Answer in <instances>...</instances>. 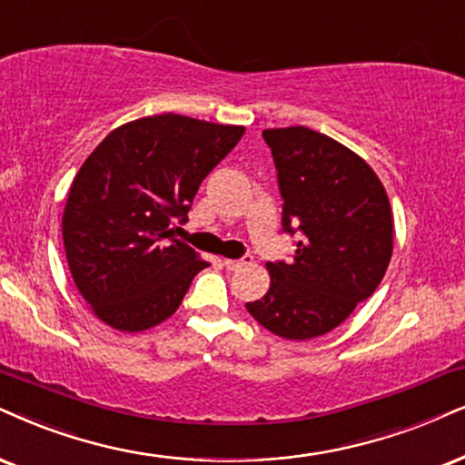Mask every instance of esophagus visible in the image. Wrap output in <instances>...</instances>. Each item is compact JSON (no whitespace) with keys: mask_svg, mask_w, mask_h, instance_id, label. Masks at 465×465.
Wrapping results in <instances>:
<instances>
[{"mask_svg":"<svg viewBox=\"0 0 465 465\" xmlns=\"http://www.w3.org/2000/svg\"><path fill=\"white\" fill-rule=\"evenodd\" d=\"M251 262H252V257L246 255V257H242V260H223V266H225L227 270H240V268L249 266Z\"/></svg>","mask_w":465,"mask_h":465,"instance_id":"obj_1","label":"esophagus"}]
</instances>
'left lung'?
I'll return each instance as SVG.
<instances>
[{
	"instance_id": "left-lung-1",
	"label": "left lung",
	"mask_w": 465,
	"mask_h": 465,
	"mask_svg": "<svg viewBox=\"0 0 465 465\" xmlns=\"http://www.w3.org/2000/svg\"><path fill=\"white\" fill-rule=\"evenodd\" d=\"M283 195V229L301 233L290 263H266V296L246 311L281 339L307 341L343 324L384 279L395 221L367 161L307 126L266 128Z\"/></svg>"
}]
</instances>
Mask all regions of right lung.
I'll use <instances>...</instances> for the list:
<instances>
[{"mask_svg":"<svg viewBox=\"0 0 465 465\" xmlns=\"http://www.w3.org/2000/svg\"><path fill=\"white\" fill-rule=\"evenodd\" d=\"M242 134L244 126L148 115L117 126L85 158L64 205L62 238L76 290L103 324L141 332L178 311L210 263L175 240L172 225Z\"/></svg>","mask_w":465,"mask_h":465,"instance_id":"add662e5","label":"right lung"}]
</instances>
